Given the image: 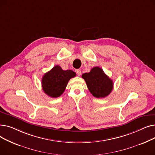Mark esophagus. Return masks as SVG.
<instances>
[{"instance_id": "34e87169", "label": "esophagus", "mask_w": 155, "mask_h": 155, "mask_svg": "<svg viewBox=\"0 0 155 155\" xmlns=\"http://www.w3.org/2000/svg\"><path fill=\"white\" fill-rule=\"evenodd\" d=\"M75 72H76V73H77V74L78 76H80V75H81V73H82V72H81V70H80V69H77V70H75Z\"/></svg>"}]
</instances>
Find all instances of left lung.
Returning <instances> with one entry per match:
<instances>
[{
    "instance_id": "left-lung-1",
    "label": "left lung",
    "mask_w": 155,
    "mask_h": 155,
    "mask_svg": "<svg viewBox=\"0 0 155 155\" xmlns=\"http://www.w3.org/2000/svg\"><path fill=\"white\" fill-rule=\"evenodd\" d=\"M82 77L85 80L89 91L97 98L107 97L112 91V80L99 67H94L90 72L84 73Z\"/></svg>"
}]
</instances>
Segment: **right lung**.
<instances>
[{"label": "right lung", "mask_w": 155, "mask_h": 155, "mask_svg": "<svg viewBox=\"0 0 155 155\" xmlns=\"http://www.w3.org/2000/svg\"><path fill=\"white\" fill-rule=\"evenodd\" d=\"M75 76L74 71L70 70H63L56 65L43 75L42 88L46 95L52 98H56L63 94L70 79Z\"/></svg>", "instance_id": "add662e5"}]
</instances>
